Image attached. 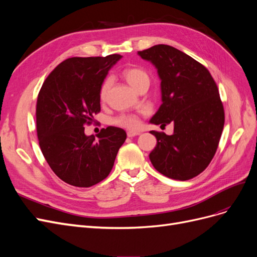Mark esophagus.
<instances>
[{
	"instance_id": "34e87169",
	"label": "esophagus",
	"mask_w": 257,
	"mask_h": 257,
	"mask_svg": "<svg viewBox=\"0 0 257 257\" xmlns=\"http://www.w3.org/2000/svg\"><path fill=\"white\" fill-rule=\"evenodd\" d=\"M126 134H127V137H134V136H137V135L141 134V132H138V131H128Z\"/></svg>"
}]
</instances>
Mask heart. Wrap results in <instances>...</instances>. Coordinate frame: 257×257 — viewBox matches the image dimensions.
Instances as JSON below:
<instances>
[{"mask_svg": "<svg viewBox=\"0 0 257 257\" xmlns=\"http://www.w3.org/2000/svg\"><path fill=\"white\" fill-rule=\"evenodd\" d=\"M122 75L123 78L126 80V82L134 90H137L142 84H149L150 82L149 75H148L145 69L139 67H128L126 69H124ZM110 85L111 78L110 77H107L99 88V99L102 100V102H104L106 99ZM112 123L115 124V125L126 128H136L139 126V120L136 115L133 114H120L116 116V118L112 119Z\"/></svg>", "mask_w": 257, "mask_h": 257, "instance_id": "b5f03b06", "label": "heart"}]
</instances>
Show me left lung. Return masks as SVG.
<instances>
[{
	"instance_id": "8db88e82",
	"label": "left lung",
	"mask_w": 257,
	"mask_h": 257,
	"mask_svg": "<svg viewBox=\"0 0 257 257\" xmlns=\"http://www.w3.org/2000/svg\"><path fill=\"white\" fill-rule=\"evenodd\" d=\"M138 54L157 67L162 105L150 122L161 127L174 124V134L151 131L157 147L149 158L159 173L185 181L203 173L219 146L224 108L208 69L168 45H155Z\"/></svg>"
}]
</instances>
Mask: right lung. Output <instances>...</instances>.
Instances as JSON below:
<instances>
[{
    "instance_id": "add662e5",
    "label": "right lung",
    "mask_w": 257,
    "mask_h": 257,
    "mask_svg": "<svg viewBox=\"0 0 257 257\" xmlns=\"http://www.w3.org/2000/svg\"><path fill=\"white\" fill-rule=\"evenodd\" d=\"M122 57H74L60 63L44 81L36 103V130L44 158L64 182L89 188L109 175L126 139L120 127L103 128L95 138L84 125L100 111L99 88Z\"/></svg>"
}]
</instances>
